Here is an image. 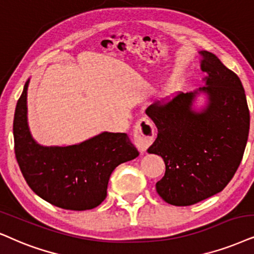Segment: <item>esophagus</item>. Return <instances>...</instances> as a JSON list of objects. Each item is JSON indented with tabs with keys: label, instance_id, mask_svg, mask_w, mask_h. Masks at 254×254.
Here are the masks:
<instances>
[{
	"label": "esophagus",
	"instance_id": "1",
	"mask_svg": "<svg viewBox=\"0 0 254 254\" xmlns=\"http://www.w3.org/2000/svg\"><path fill=\"white\" fill-rule=\"evenodd\" d=\"M134 144L139 150L145 151L155 140V127L147 117H140L133 127Z\"/></svg>",
	"mask_w": 254,
	"mask_h": 254
}]
</instances>
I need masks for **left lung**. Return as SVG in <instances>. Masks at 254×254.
I'll return each instance as SVG.
<instances>
[{"label": "left lung", "mask_w": 254, "mask_h": 254, "mask_svg": "<svg viewBox=\"0 0 254 254\" xmlns=\"http://www.w3.org/2000/svg\"><path fill=\"white\" fill-rule=\"evenodd\" d=\"M200 54L206 86L178 92L146 109L158 129L147 152L165 163L164 177L156 183L157 193L176 206L193 205L223 191L239 168L249 138L250 111L239 77L214 54ZM198 92L209 98L199 113L191 109Z\"/></svg>", "instance_id": "8db88e82"}]
</instances>
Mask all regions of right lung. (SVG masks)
Listing matches in <instances>:
<instances>
[{
    "label": "right lung",
    "mask_w": 254,
    "mask_h": 254,
    "mask_svg": "<svg viewBox=\"0 0 254 254\" xmlns=\"http://www.w3.org/2000/svg\"><path fill=\"white\" fill-rule=\"evenodd\" d=\"M16 105L15 156L22 175L48 203L64 210L84 211L107 197L109 178L122 163L139 155L127 133L103 132L78 145L41 146L31 137L27 122V90Z\"/></svg>",
    "instance_id": "add662e5"
}]
</instances>
